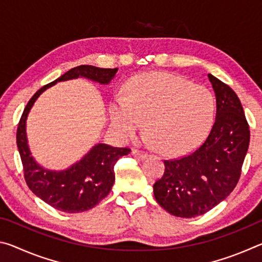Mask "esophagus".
Returning a JSON list of instances; mask_svg holds the SVG:
<instances>
[{"instance_id": "34e87169", "label": "esophagus", "mask_w": 262, "mask_h": 262, "mask_svg": "<svg viewBox=\"0 0 262 262\" xmlns=\"http://www.w3.org/2000/svg\"><path fill=\"white\" fill-rule=\"evenodd\" d=\"M132 155H133V156L137 157V158H140V159H144V158H147V156H148L147 154L143 152V151H139V150H133Z\"/></svg>"}]
</instances>
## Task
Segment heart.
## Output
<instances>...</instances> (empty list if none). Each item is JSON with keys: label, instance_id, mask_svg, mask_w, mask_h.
I'll list each match as a JSON object with an SVG mask.
<instances>
[{"label": "heart", "instance_id": "b5f03b06", "mask_svg": "<svg viewBox=\"0 0 262 262\" xmlns=\"http://www.w3.org/2000/svg\"><path fill=\"white\" fill-rule=\"evenodd\" d=\"M215 97L203 85L170 73H145L130 79L127 97H114L110 121L123 140L145 133L165 155L188 152L206 139L215 117Z\"/></svg>", "mask_w": 262, "mask_h": 262}]
</instances>
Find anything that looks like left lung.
Returning a JSON list of instances; mask_svg holds the SVG:
<instances>
[{
	"instance_id": "8db88e82",
	"label": "left lung",
	"mask_w": 262,
	"mask_h": 262,
	"mask_svg": "<svg viewBox=\"0 0 262 262\" xmlns=\"http://www.w3.org/2000/svg\"><path fill=\"white\" fill-rule=\"evenodd\" d=\"M216 97V119L207 140L193 154L165 161L154 185L158 205L168 214L192 219L227 199L241 177L250 144V128L231 88L208 74Z\"/></svg>"
}]
</instances>
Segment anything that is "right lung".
Returning a JSON list of instances; mask_svg holds the SVG:
<instances>
[{
    "instance_id": "obj_1",
    "label": "right lung",
    "mask_w": 262,
    "mask_h": 262,
    "mask_svg": "<svg viewBox=\"0 0 262 262\" xmlns=\"http://www.w3.org/2000/svg\"><path fill=\"white\" fill-rule=\"evenodd\" d=\"M117 73L118 68H98L86 64L70 69L35 92L21 115L17 129V147L23 163L26 184L39 199L57 210L75 214L92 209L98 205L112 189L115 180L114 164L121 156L129 154L130 150L97 143L69 167L50 170L35 161L31 152L26 133L30 111L39 96L57 82L82 77L100 85H108Z\"/></svg>"
}]
</instances>
